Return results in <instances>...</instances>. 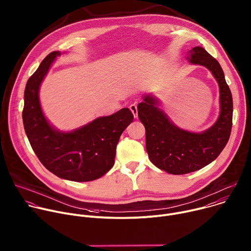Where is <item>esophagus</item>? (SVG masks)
Returning <instances> with one entry per match:
<instances>
[{
	"mask_svg": "<svg viewBox=\"0 0 251 251\" xmlns=\"http://www.w3.org/2000/svg\"><path fill=\"white\" fill-rule=\"evenodd\" d=\"M129 110L131 111L133 117L136 119V118H137V107H136V105H135V104H131V105L129 106Z\"/></svg>",
	"mask_w": 251,
	"mask_h": 251,
	"instance_id": "34e87169",
	"label": "esophagus"
}]
</instances>
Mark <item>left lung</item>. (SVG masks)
Returning <instances> with one entry per match:
<instances>
[{
	"instance_id": "1",
	"label": "left lung",
	"mask_w": 251,
	"mask_h": 251,
	"mask_svg": "<svg viewBox=\"0 0 251 251\" xmlns=\"http://www.w3.org/2000/svg\"><path fill=\"white\" fill-rule=\"evenodd\" d=\"M187 60L210 70L220 90V115L208 129L194 132L177 126L159 108L152 94L137 105L139 121L145 127L148 157L157 168L174 175L187 174L213 162L228 141L232 126V97L220 63L201 46L188 50Z\"/></svg>"
}]
</instances>
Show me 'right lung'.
Listing matches in <instances>:
<instances>
[{
	"instance_id": "add662e5",
	"label": "right lung",
	"mask_w": 251,
	"mask_h": 251,
	"mask_svg": "<svg viewBox=\"0 0 251 251\" xmlns=\"http://www.w3.org/2000/svg\"><path fill=\"white\" fill-rule=\"evenodd\" d=\"M60 51L49 53L27 80L23 121L26 136L43 166L59 178L89 182L101 178L115 164L116 148L123 131L133 121L127 108L100 117L71 131L48 122L41 109L39 89Z\"/></svg>"
}]
</instances>
